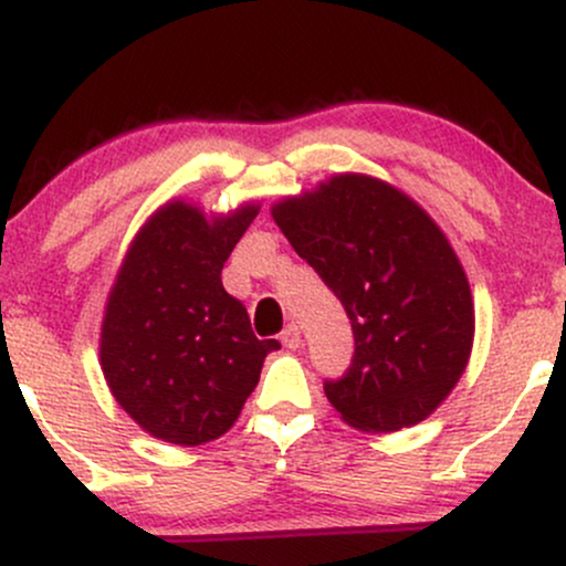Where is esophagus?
<instances>
[{"instance_id": "1", "label": "esophagus", "mask_w": 566, "mask_h": 566, "mask_svg": "<svg viewBox=\"0 0 566 566\" xmlns=\"http://www.w3.org/2000/svg\"><path fill=\"white\" fill-rule=\"evenodd\" d=\"M282 343H284V348H292V350L301 348V343H303L301 327H297V324H287L282 333Z\"/></svg>"}]
</instances>
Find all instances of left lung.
Returning <instances> with one entry per match:
<instances>
[{
    "mask_svg": "<svg viewBox=\"0 0 566 566\" xmlns=\"http://www.w3.org/2000/svg\"><path fill=\"white\" fill-rule=\"evenodd\" d=\"M271 216L354 329L346 375L324 380L329 405L369 433L426 420L473 346L469 279L439 226L399 188L356 172L282 199Z\"/></svg>",
    "mask_w": 566,
    "mask_h": 566,
    "instance_id": "left-lung-1",
    "label": "left lung"
}]
</instances>
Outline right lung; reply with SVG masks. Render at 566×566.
I'll use <instances>...</instances> for the list:
<instances>
[{"label":"right lung","mask_w":566,"mask_h":566,"mask_svg":"<svg viewBox=\"0 0 566 566\" xmlns=\"http://www.w3.org/2000/svg\"><path fill=\"white\" fill-rule=\"evenodd\" d=\"M258 216L223 218L170 201L129 244L106 303L101 367L114 399L143 431L197 447L223 437L261 380L279 340H258L220 271Z\"/></svg>","instance_id":"right-lung-1"}]
</instances>
